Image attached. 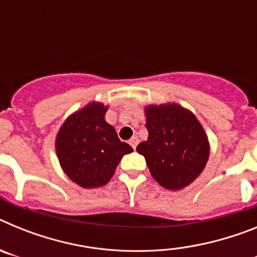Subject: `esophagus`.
<instances>
[{
	"label": "esophagus",
	"instance_id": "esophagus-1",
	"mask_svg": "<svg viewBox=\"0 0 257 257\" xmlns=\"http://www.w3.org/2000/svg\"><path fill=\"white\" fill-rule=\"evenodd\" d=\"M130 145L131 147H133L134 149L136 148V147H138V144H139V138H138V136H133V138H131L130 139Z\"/></svg>",
	"mask_w": 257,
	"mask_h": 257
}]
</instances>
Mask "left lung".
<instances>
[{
    "instance_id": "8db88e82",
    "label": "left lung",
    "mask_w": 257,
    "mask_h": 257,
    "mask_svg": "<svg viewBox=\"0 0 257 257\" xmlns=\"http://www.w3.org/2000/svg\"><path fill=\"white\" fill-rule=\"evenodd\" d=\"M148 140L138 145L152 176L170 190L188 187L205 169L210 143L190 110L169 103L145 106Z\"/></svg>"
}]
</instances>
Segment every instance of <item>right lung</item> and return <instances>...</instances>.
Listing matches in <instances>:
<instances>
[{"mask_svg":"<svg viewBox=\"0 0 257 257\" xmlns=\"http://www.w3.org/2000/svg\"><path fill=\"white\" fill-rule=\"evenodd\" d=\"M108 106L91 101L65 119L56 135L55 149L61 169L79 187H103L118 163L133 148L118 139L105 121Z\"/></svg>","mask_w":257,"mask_h":257,"instance_id":"1","label":"right lung"}]
</instances>
